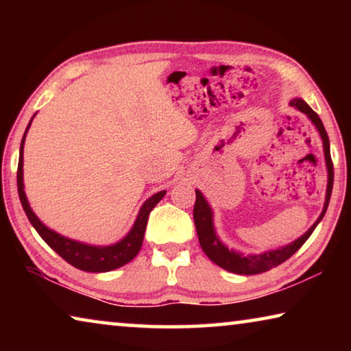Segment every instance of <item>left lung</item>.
I'll use <instances>...</instances> for the list:
<instances>
[{
    "mask_svg": "<svg viewBox=\"0 0 351 351\" xmlns=\"http://www.w3.org/2000/svg\"><path fill=\"white\" fill-rule=\"evenodd\" d=\"M291 106H295L297 110L305 112V114L311 119V122L316 125L319 130L320 136H322L324 141V152H325V161H326V169H328V187H326V198H325V206L324 210L320 213V217L317 218V221L314 223L310 230L305 235H302L299 240H295L291 245L285 246L282 249H276V251H268L265 254H258V255H243L235 251H229L221 241L217 239L215 230H213V224H212V210L207 201L204 199L203 195H201L199 190H197V201H195L193 206V221H195V228H197V234H198V240H199V246L203 247L204 254L209 257L213 263H217L218 266H221L223 269L235 272V274H260V272L269 271L276 266L282 265L283 261H287L291 255L295 254L302 245L310 239V235L313 234V230L316 229V226L319 224L320 219L324 218L326 207H328L330 198H331V190H332V178H335V170H332V161H331V154H330V139L328 134L325 132V127L320 117L317 116L316 111L311 110V106L308 105L305 100L302 99H294L291 100Z\"/></svg>",
    "mask_w": 351,
    "mask_h": 351,
    "instance_id": "left-lung-1",
    "label": "left lung"
}]
</instances>
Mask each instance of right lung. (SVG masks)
Returning a JSON list of instances; mask_svg holds the SVG:
<instances>
[{
  "mask_svg": "<svg viewBox=\"0 0 351 351\" xmlns=\"http://www.w3.org/2000/svg\"><path fill=\"white\" fill-rule=\"evenodd\" d=\"M29 125H31V122H29ZM29 125L26 128L25 136H23L21 139L19 170H16V186H19V197H20L23 209H25L29 221H31V224L34 226L35 230H37L38 235L47 243V246L54 249V251L60 255L63 260H66L69 265H73L74 268L80 271L106 272V271L121 268V266L127 265L128 261H132L136 255H138L139 249L142 246V241H144L148 215H150L153 207L164 198L165 190L153 195L152 198H148L145 201L144 206L141 207L139 215L136 218L133 229L130 230V234L125 237V239L116 243V245L97 247V246L83 245V243L64 239V237L56 234L54 230L47 229L46 226L41 223L37 217H35V213L32 212L31 207H29L25 190H23V145H25V138H26Z\"/></svg>",
  "mask_w": 351,
  "mask_h": 351,
  "instance_id": "add662e5",
  "label": "right lung"
}]
</instances>
